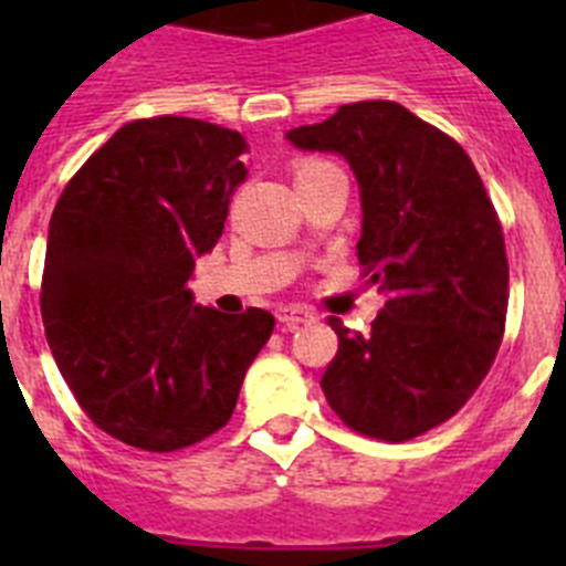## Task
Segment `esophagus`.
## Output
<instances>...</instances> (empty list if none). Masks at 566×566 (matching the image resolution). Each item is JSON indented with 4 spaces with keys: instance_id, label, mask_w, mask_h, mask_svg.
Masks as SVG:
<instances>
[{
    "instance_id": "obj_1",
    "label": "esophagus",
    "mask_w": 566,
    "mask_h": 566,
    "mask_svg": "<svg viewBox=\"0 0 566 566\" xmlns=\"http://www.w3.org/2000/svg\"><path fill=\"white\" fill-rule=\"evenodd\" d=\"M277 319H280V326L286 328V332H292V328L300 326V323H314L317 314L306 306H283L277 312Z\"/></svg>"
}]
</instances>
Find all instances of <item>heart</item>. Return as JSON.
<instances>
[{"mask_svg":"<svg viewBox=\"0 0 566 566\" xmlns=\"http://www.w3.org/2000/svg\"><path fill=\"white\" fill-rule=\"evenodd\" d=\"M332 161H323V158H306V161H300L294 175H306V172H319V169H332Z\"/></svg>","mask_w":566,"mask_h":566,"instance_id":"b5f03b06","label":"heart"}]
</instances>
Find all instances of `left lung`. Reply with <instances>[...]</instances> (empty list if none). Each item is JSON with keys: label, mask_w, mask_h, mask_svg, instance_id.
Segmentation results:
<instances>
[{"label": "left lung", "mask_w": 566, "mask_h": 566, "mask_svg": "<svg viewBox=\"0 0 566 566\" xmlns=\"http://www.w3.org/2000/svg\"><path fill=\"white\" fill-rule=\"evenodd\" d=\"M286 138L352 164L359 266L388 297L368 334L328 317L339 348L323 394L363 437H422L473 397L504 337L510 269L488 189L459 142L397 102L343 104Z\"/></svg>", "instance_id": "8db88e82"}]
</instances>
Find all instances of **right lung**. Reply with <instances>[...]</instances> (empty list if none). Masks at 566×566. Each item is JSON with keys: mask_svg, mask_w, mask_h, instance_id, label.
Wrapping results in <instances>:
<instances>
[{"mask_svg": "<svg viewBox=\"0 0 566 566\" xmlns=\"http://www.w3.org/2000/svg\"><path fill=\"white\" fill-rule=\"evenodd\" d=\"M234 129L155 115L124 124L67 181L50 218L42 319L90 422L149 453L221 431L274 317L192 306L195 258L247 181Z\"/></svg>", "mask_w": 566, "mask_h": 566, "instance_id": "obj_1", "label": "right lung"}]
</instances>
